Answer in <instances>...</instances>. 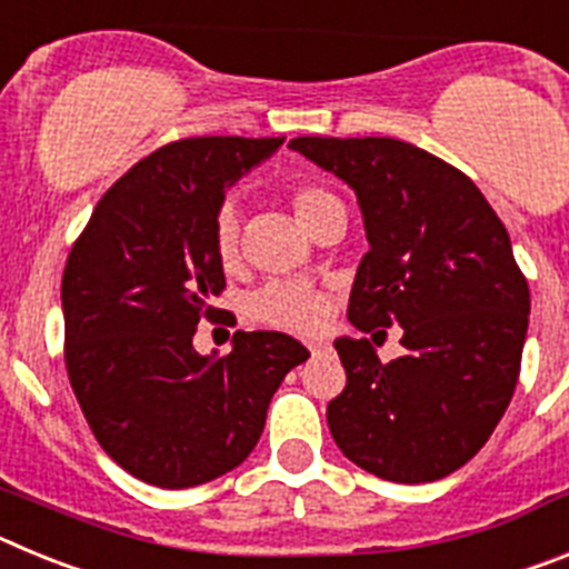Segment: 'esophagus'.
<instances>
[{
  "mask_svg": "<svg viewBox=\"0 0 569 569\" xmlns=\"http://www.w3.org/2000/svg\"><path fill=\"white\" fill-rule=\"evenodd\" d=\"M308 350L313 356H319V353H325V350H328V345H325V341H321V339H310L308 341Z\"/></svg>",
  "mask_w": 569,
  "mask_h": 569,
  "instance_id": "esophagus-1",
  "label": "esophagus"
}]
</instances>
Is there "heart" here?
I'll use <instances>...</instances> for the list:
<instances>
[{
  "mask_svg": "<svg viewBox=\"0 0 569 569\" xmlns=\"http://www.w3.org/2000/svg\"><path fill=\"white\" fill-rule=\"evenodd\" d=\"M333 202H339V199L330 190L316 188V184H299L290 193L293 213L305 230L313 228L316 219ZM213 250L216 259L222 261L224 268H233L239 261L241 222L233 208H222L216 216ZM250 310H253L256 319L268 321L273 328L308 333V330L319 328L328 316V296L313 284H301V281H270L250 299Z\"/></svg>",
  "mask_w": 569,
  "mask_h": 569,
  "instance_id": "obj_1",
  "label": "heart"
}]
</instances>
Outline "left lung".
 Here are the masks:
<instances>
[{"label":"left lung","mask_w":569,"mask_h":569,"mask_svg":"<svg viewBox=\"0 0 569 569\" xmlns=\"http://www.w3.org/2000/svg\"><path fill=\"white\" fill-rule=\"evenodd\" d=\"M290 148L359 199L370 250L347 319L361 333L399 325L405 347L381 365L365 336L333 341L347 385L328 405L330 433L379 479H445L485 447L519 381L530 290L507 228L461 170L401 139L299 136Z\"/></svg>","instance_id":"1"}]
</instances>
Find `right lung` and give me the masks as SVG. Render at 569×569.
I'll return each instance as SVG.
<instances>
[{
	"label": "right lung",
	"instance_id": "obj_1",
	"mask_svg": "<svg viewBox=\"0 0 569 569\" xmlns=\"http://www.w3.org/2000/svg\"><path fill=\"white\" fill-rule=\"evenodd\" d=\"M284 139L196 136L164 144L99 199L64 264V365L90 430L119 467L168 490L253 453L284 376L308 361L288 333H233L196 353L224 290L213 224L224 193Z\"/></svg>",
	"mask_w": 569,
	"mask_h": 569
}]
</instances>
